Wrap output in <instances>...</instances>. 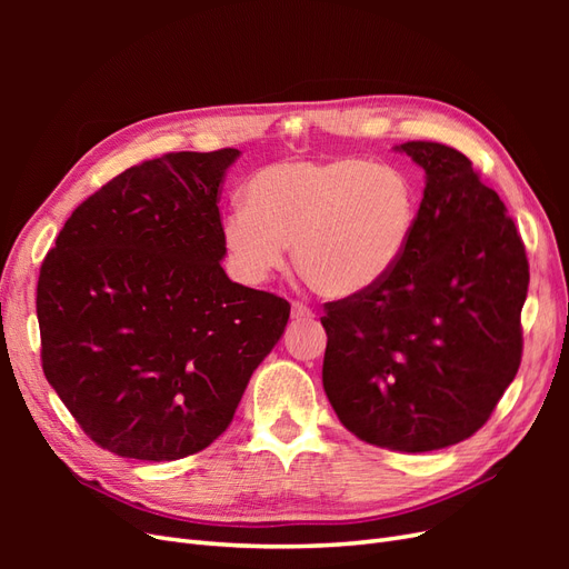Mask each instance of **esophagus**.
Wrapping results in <instances>:
<instances>
[{"mask_svg":"<svg viewBox=\"0 0 569 569\" xmlns=\"http://www.w3.org/2000/svg\"><path fill=\"white\" fill-rule=\"evenodd\" d=\"M291 318H295V320H311L313 311L303 303H291Z\"/></svg>","mask_w":569,"mask_h":569,"instance_id":"obj_1","label":"esophagus"}]
</instances>
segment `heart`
<instances>
[{"mask_svg": "<svg viewBox=\"0 0 569 569\" xmlns=\"http://www.w3.org/2000/svg\"><path fill=\"white\" fill-rule=\"evenodd\" d=\"M418 201L399 168L358 157L278 161L244 184V206L220 220L234 274L263 284L287 261L325 299H356L401 263L416 232Z\"/></svg>", "mask_w": 569, "mask_h": 569, "instance_id": "obj_1", "label": "heart"}]
</instances>
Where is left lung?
Returning <instances> with one entry per match:
<instances>
[{
    "instance_id": "obj_1",
    "label": "left lung",
    "mask_w": 569,
    "mask_h": 569,
    "mask_svg": "<svg viewBox=\"0 0 569 569\" xmlns=\"http://www.w3.org/2000/svg\"><path fill=\"white\" fill-rule=\"evenodd\" d=\"M393 149L425 170L416 232L380 287L325 306L322 387L351 435L422 453L472 437L518 375L529 263L465 153Z\"/></svg>"
}]
</instances>
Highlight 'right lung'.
Masks as SVG:
<instances>
[{
	"instance_id": "obj_1",
	"label": "right lung",
	"mask_w": 569,
	"mask_h": 569,
	"mask_svg": "<svg viewBox=\"0 0 569 569\" xmlns=\"http://www.w3.org/2000/svg\"><path fill=\"white\" fill-rule=\"evenodd\" d=\"M239 153L180 151L128 168L78 206L44 258V377L116 456L203 451L284 332L289 303L220 266L218 189Z\"/></svg>"
}]
</instances>
